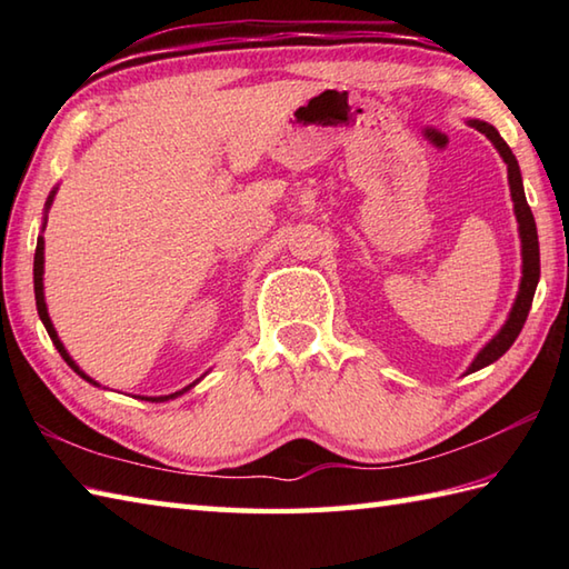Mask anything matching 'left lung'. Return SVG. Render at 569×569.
Returning a JSON list of instances; mask_svg holds the SVG:
<instances>
[{"instance_id":"obj_1","label":"left lung","mask_w":569,"mask_h":569,"mask_svg":"<svg viewBox=\"0 0 569 569\" xmlns=\"http://www.w3.org/2000/svg\"><path fill=\"white\" fill-rule=\"evenodd\" d=\"M467 124L481 131V134H485L493 143V149L499 151L506 168H509L513 214L518 222V237H521V283H518V293H516V300L511 306V312H509V318H506V322L501 325V330L479 349L475 359H471V365L465 371V373H471V371H479V369L493 365L499 357L509 352V347L516 342V337L521 335L526 318H528V310H530V306H533L538 281H540V249H538V229H536L533 212H530L528 202H526L521 168H518V161H516L513 151L509 149V143L501 139L499 131L493 129L489 122H481V119H467Z\"/></svg>"}]
</instances>
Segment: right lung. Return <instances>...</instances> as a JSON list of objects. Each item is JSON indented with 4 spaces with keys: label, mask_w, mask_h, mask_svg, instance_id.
Segmentation results:
<instances>
[{
    "label": "right lung",
    "mask_w": 569,
    "mask_h": 569,
    "mask_svg": "<svg viewBox=\"0 0 569 569\" xmlns=\"http://www.w3.org/2000/svg\"><path fill=\"white\" fill-rule=\"evenodd\" d=\"M56 192H58V186L51 190V196H48V200H46L41 232L46 229V222H48V210H51ZM43 247H46V241H43V237L39 234V241H36V257H33V293H36V310H39V318H41V322H43V328H46L48 337H51V340H53V345H56V349L60 352V357H63V359L68 361V367H70L72 371H76V373H80V377H82L84 381H90L92 386H100V383L94 381L92 377H88V373H84V371L76 365V361H72V357L68 355V349L63 347V342H60V337H58V332H56V328H53V322H51V316H48L46 293H43V263H46ZM204 373H208V371H204ZM204 373H202V377H204ZM202 377H200V379H202ZM200 379H198V381H200ZM198 381H192V383H188V386H186V389H180V391H176V393H168V396H137V398H141V401H151V403H166V401H173V398H178V396H183L186 391H190L192 386H196Z\"/></svg>",
    "instance_id": "obj_1"
}]
</instances>
